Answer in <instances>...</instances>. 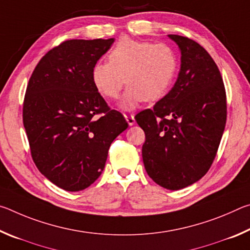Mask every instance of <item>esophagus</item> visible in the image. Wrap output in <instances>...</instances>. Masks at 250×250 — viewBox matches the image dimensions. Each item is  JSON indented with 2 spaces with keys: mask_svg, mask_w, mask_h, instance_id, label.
I'll return each mask as SVG.
<instances>
[{
  "mask_svg": "<svg viewBox=\"0 0 250 250\" xmlns=\"http://www.w3.org/2000/svg\"><path fill=\"white\" fill-rule=\"evenodd\" d=\"M126 122H128L129 125H133L135 124V119H134V116L133 115H124Z\"/></svg>",
  "mask_w": 250,
  "mask_h": 250,
  "instance_id": "esophagus-1",
  "label": "esophagus"
}]
</instances>
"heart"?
<instances>
[{
	"label": "heart",
	"instance_id": "obj_1",
	"mask_svg": "<svg viewBox=\"0 0 250 250\" xmlns=\"http://www.w3.org/2000/svg\"><path fill=\"white\" fill-rule=\"evenodd\" d=\"M108 62H97L91 69L94 87L105 99H116L128 87L120 107L131 110L146 101L166 96L177 68L175 52L167 44L122 37L108 54Z\"/></svg>",
	"mask_w": 250,
	"mask_h": 250
}]
</instances>
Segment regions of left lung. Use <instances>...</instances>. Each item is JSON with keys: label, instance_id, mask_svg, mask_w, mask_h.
<instances>
[{"label": "left lung", "instance_id": "1", "mask_svg": "<svg viewBox=\"0 0 250 250\" xmlns=\"http://www.w3.org/2000/svg\"><path fill=\"white\" fill-rule=\"evenodd\" d=\"M181 50V69L168 94L135 116L146 133L142 159L156 184L176 191L204 176L216 156L227 117L217 65L188 37L168 35Z\"/></svg>", "mask_w": 250, "mask_h": 250}]
</instances>
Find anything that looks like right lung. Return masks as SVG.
Wrapping results in <instances>:
<instances>
[{
    "mask_svg": "<svg viewBox=\"0 0 250 250\" xmlns=\"http://www.w3.org/2000/svg\"><path fill=\"white\" fill-rule=\"evenodd\" d=\"M115 40H70L43 56L23 104L34 163L65 191H83L100 176L112 141L128 128L96 90L91 69Z\"/></svg>",
    "mask_w": 250,
    "mask_h": 250,
    "instance_id": "obj_1",
    "label": "right lung"
}]
</instances>
